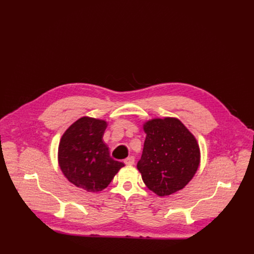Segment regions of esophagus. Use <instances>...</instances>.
<instances>
[{"mask_svg": "<svg viewBox=\"0 0 254 254\" xmlns=\"http://www.w3.org/2000/svg\"><path fill=\"white\" fill-rule=\"evenodd\" d=\"M125 164L127 166H132L135 164V157L134 156H128L125 159Z\"/></svg>", "mask_w": 254, "mask_h": 254, "instance_id": "esophagus-1", "label": "esophagus"}]
</instances>
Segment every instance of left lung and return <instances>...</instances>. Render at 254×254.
<instances>
[{"label": "left lung", "instance_id": "obj_1", "mask_svg": "<svg viewBox=\"0 0 254 254\" xmlns=\"http://www.w3.org/2000/svg\"><path fill=\"white\" fill-rule=\"evenodd\" d=\"M146 134L137 164L143 182L158 196L184 189L201 163L195 137L176 117L152 118L143 124Z\"/></svg>", "mask_w": 254, "mask_h": 254}]
</instances>
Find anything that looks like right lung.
I'll use <instances>...</instances> for the list:
<instances>
[{
  "label": "right lung",
  "mask_w": 254,
  "mask_h": 254,
  "mask_svg": "<svg viewBox=\"0 0 254 254\" xmlns=\"http://www.w3.org/2000/svg\"><path fill=\"white\" fill-rule=\"evenodd\" d=\"M108 123L104 119L83 116L63 134L58 162L64 176L72 184L88 192H98L110 184L125 167L110 156L103 140Z\"/></svg>",
  "instance_id": "obj_1"
}]
</instances>
